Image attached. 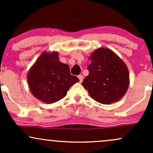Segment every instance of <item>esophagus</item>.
Masks as SVG:
<instances>
[{
	"mask_svg": "<svg viewBox=\"0 0 153 153\" xmlns=\"http://www.w3.org/2000/svg\"><path fill=\"white\" fill-rule=\"evenodd\" d=\"M78 77V78H79V80H80V82H82V80H83V76H82V75H79Z\"/></svg>",
	"mask_w": 153,
	"mask_h": 153,
	"instance_id": "esophagus-1",
	"label": "esophagus"
}]
</instances>
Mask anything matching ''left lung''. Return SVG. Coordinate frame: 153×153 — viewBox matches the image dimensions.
<instances>
[{"mask_svg": "<svg viewBox=\"0 0 153 153\" xmlns=\"http://www.w3.org/2000/svg\"><path fill=\"white\" fill-rule=\"evenodd\" d=\"M89 74L82 82L91 97L97 102H116L127 92L129 83L128 69L124 62L108 49H97L91 56Z\"/></svg>", "mask_w": 153, "mask_h": 153, "instance_id": "8db88e82", "label": "left lung"}]
</instances>
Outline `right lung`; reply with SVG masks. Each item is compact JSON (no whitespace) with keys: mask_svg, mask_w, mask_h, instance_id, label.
<instances>
[{"mask_svg":"<svg viewBox=\"0 0 153 153\" xmlns=\"http://www.w3.org/2000/svg\"><path fill=\"white\" fill-rule=\"evenodd\" d=\"M27 80L35 97L52 103L65 97L67 91L79 79L71 74L68 65L59 60L57 52H44L28 73Z\"/></svg>","mask_w":153,"mask_h":153,"instance_id":"add662e5","label":"right lung"}]
</instances>
